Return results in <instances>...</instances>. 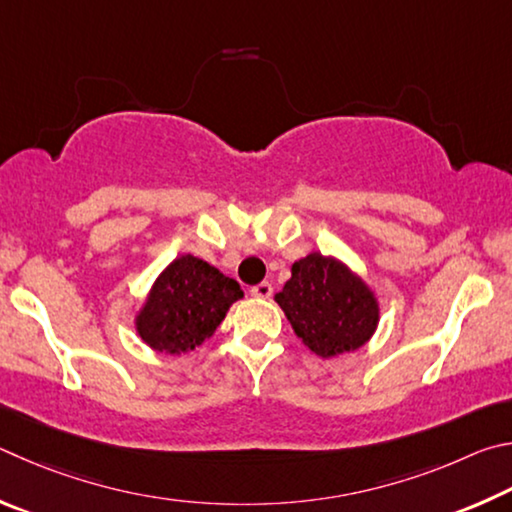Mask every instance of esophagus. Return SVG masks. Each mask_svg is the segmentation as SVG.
I'll list each match as a JSON object with an SVG mask.
<instances>
[{
    "label": "esophagus",
    "instance_id": "1",
    "mask_svg": "<svg viewBox=\"0 0 512 512\" xmlns=\"http://www.w3.org/2000/svg\"><path fill=\"white\" fill-rule=\"evenodd\" d=\"M272 283H267V281H263V283H258V285H254V288H251V294H254L256 299H270L272 297Z\"/></svg>",
    "mask_w": 512,
    "mask_h": 512
}]
</instances>
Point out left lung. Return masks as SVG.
<instances>
[{"mask_svg": "<svg viewBox=\"0 0 512 512\" xmlns=\"http://www.w3.org/2000/svg\"><path fill=\"white\" fill-rule=\"evenodd\" d=\"M274 299L297 337L319 357L357 351L380 321L369 285L342 261L317 251L292 265V279Z\"/></svg>", "mask_w": 512, "mask_h": 512, "instance_id": "left-lung-1", "label": "left lung"}]
</instances>
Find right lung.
<instances>
[{
  "label": "right lung",
  "mask_w": 512,
  "mask_h": 512,
  "mask_svg": "<svg viewBox=\"0 0 512 512\" xmlns=\"http://www.w3.org/2000/svg\"><path fill=\"white\" fill-rule=\"evenodd\" d=\"M238 299L242 290L236 281L202 258L184 254L157 276L134 326L152 351L188 353L218 330Z\"/></svg>",
  "instance_id": "obj_1"
}]
</instances>
